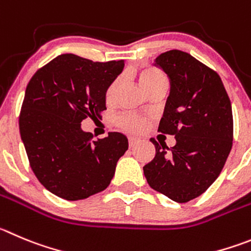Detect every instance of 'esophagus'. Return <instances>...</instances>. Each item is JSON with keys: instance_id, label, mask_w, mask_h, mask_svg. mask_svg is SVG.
Wrapping results in <instances>:
<instances>
[{"instance_id": "1", "label": "esophagus", "mask_w": 251, "mask_h": 251, "mask_svg": "<svg viewBox=\"0 0 251 251\" xmlns=\"http://www.w3.org/2000/svg\"><path fill=\"white\" fill-rule=\"evenodd\" d=\"M136 144H139V139H136V137H128V146L133 147Z\"/></svg>"}]
</instances>
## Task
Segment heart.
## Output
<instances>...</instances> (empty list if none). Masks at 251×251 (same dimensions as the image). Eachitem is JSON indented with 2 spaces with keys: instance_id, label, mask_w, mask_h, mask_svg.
Listing matches in <instances>:
<instances>
[{
  "instance_id": "obj_1",
  "label": "heart",
  "mask_w": 251,
  "mask_h": 251,
  "mask_svg": "<svg viewBox=\"0 0 251 251\" xmlns=\"http://www.w3.org/2000/svg\"><path fill=\"white\" fill-rule=\"evenodd\" d=\"M139 79L140 83H141L142 88L145 89V91L149 90L150 88L152 86L157 85V84L163 83V81H167V78L163 74L161 70H158L157 68L154 67H150V65H146V67L141 68L139 73ZM119 85V79L112 81L111 84L109 85V88L106 89V94H105V97H106V100H111L112 95H114L115 90L118 88ZM115 124L116 126L123 130L128 131V132H135L139 133L141 131L145 130V127L147 126V121L145 120L144 118L141 116H137V115H131V114H125V115H120L116 118L115 120Z\"/></svg>"
}]
</instances>
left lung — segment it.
<instances>
[{"instance_id": "obj_1", "label": "left lung", "mask_w": 251, "mask_h": 251, "mask_svg": "<svg viewBox=\"0 0 251 251\" xmlns=\"http://www.w3.org/2000/svg\"><path fill=\"white\" fill-rule=\"evenodd\" d=\"M154 65L171 81L158 131L173 135L176 145L150 140L156 154L144 173L154 191L186 203L204 193L226 165L233 146L230 99L218 73L186 51L162 53Z\"/></svg>"}]
</instances>
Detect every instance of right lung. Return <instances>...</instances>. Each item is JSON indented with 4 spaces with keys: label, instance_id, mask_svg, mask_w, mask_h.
I'll return each mask as SVG.
<instances>
[{
    "label": "right lung",
    "instance_id": "1",
    "mask_svg": "<svg viewBox=\"0 0 251 251\" xmlns=\"http://www.w3.org/2000/svg\"><path fill=\"white\" fill-rule=\"evenodd\" d=\"M124 65L62 54L37 70L25 88L21 139L38 181L60 198L85 200L104 191L127 150L123 133L93 141L80 126L106 110V89Z\"/></svg>",
    "mask_w": 251,
    "mask_h": 251
}]
</instances>
